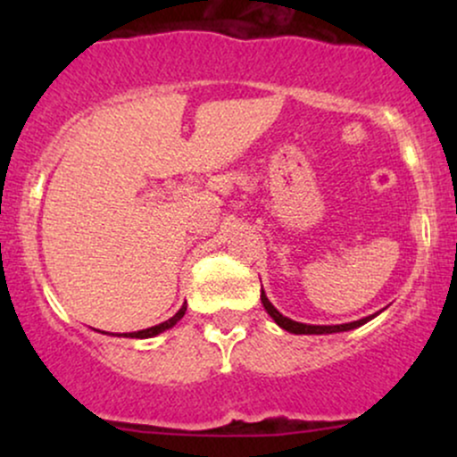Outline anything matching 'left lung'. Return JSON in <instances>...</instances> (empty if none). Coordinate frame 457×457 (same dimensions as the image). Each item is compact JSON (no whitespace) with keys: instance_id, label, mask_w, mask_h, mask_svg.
Masks as SVG:
<instances>
[{"instance_id":"1","label":"left lung","mask_w":457,"mask_h":457,"mask_svg":"<svg viewBox=\"0 0 457 457\" xmlns=\"http://www.w3.org/2000/svg\"><path fill=\"white\" fill-rule=\"evenodd\" d=\"M260 298H262V305H264L266 312H269V316H270L272 320H275V322L279 324L281 328L290 330V333H295V335H327V333H344V330H353V328H356V327H361V324L370 322L371 318L378 316V313H374V316H367V318L354 320V322H348V324H333V327H324V324H322V327H320V324H303V322H295V320L286 318V316H283V313L277 312L275 305H272V303L269 301V298H266L264 290H262Z\"/></svg>"}]
</instances>
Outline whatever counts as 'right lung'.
Masks as SVG:
<instances>
[{
	"mask_svg": "<svg viewBox=\"0 0 457 457\" xmlns=\"http://www.w3.org/2000/svg\"><path fill=\"white\" fill-rule=\"evenodd\" d=\"M185 312H187V303H185V305H182L180 309H178V313H176V316H171L170 320H165V322L156 324V327H150V328H144V330H135V333H122V335H124V337H133V339H145V337H154V335L162 333V330H167V328H171V327H174V324L178 322V320H180L182 316H185Z\"/></svg>",
	"mask_w": 457,
	"mask_h": 457,
	"instance_id": "right-lung-1",
	"label": "right lung"
}]
</instances>
